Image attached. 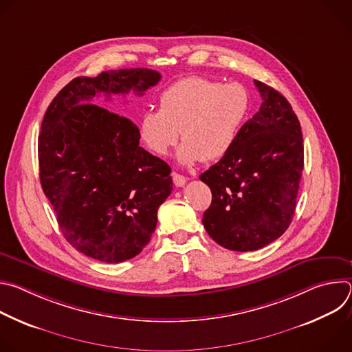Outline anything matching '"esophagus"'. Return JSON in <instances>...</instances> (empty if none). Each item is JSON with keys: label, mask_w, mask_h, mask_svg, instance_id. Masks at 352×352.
<instances>
[{"label": "esophagus", "mask_w": 352, "mask_h": 352, "mask_svg": "<svg viewBox=\"0 0 352 352\" xmlns=\"http://www.w3.org/2000/svg\"><path fill=\"white\" fill-rule=\"evenodd\" d=\"M173 181H174V185L178 188H181L186 184V178L178 173H173Z\"/></svg>", "instance_id": "esophagus-1"}]
</instances>
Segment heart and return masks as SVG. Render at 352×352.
Listing matches in <instances>:
<instances>
[{
	"label": "heart",
	"mask_w": 352,
	"mask_h": 352,
	"mask_svg": "<svg viewBox=\"0 0 352 352\" xmlns=\"http://www.w3.org/2000/svg\"><path fill=\"white\" fill-rule=\"evenodd\" d=\"M160 110L144 111L136 124L139 140L157 156H166L182 139L181 164L214 162L234 146L249 111V93L241 83H221L188 76L164 89Z\"/></svg>",
	"instance_id": "1"
}]
</instances>
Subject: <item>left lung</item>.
Listing matches in <instances>:
<instances>
[{
    "mask_svg": "<svg viewBox=\"0 0 352 352\" xmlns=\"http://www.w3.org/2000/svg\"><path fill=\"white\" fill-rule=\"evenodd\" d=\"M255 86L263 100L259 111L242 125L230 152L199 177L213 196L202 219L208 234L238 252L285 232L304 170L302 132L288 100L263 82Z\"/></svg>",
    "mask_w": 352,
    "mask_h": 352,
    "instance_id": "obj_1",
    "label": "left lung"
}]
</instances>
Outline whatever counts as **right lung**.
Instances as JSON below:
<instances>
[{"mask_svg":"<svg viewBox=\"0 0 352 352\" xmlns=\"http://www.w3.org/2000/svg\"><path fill=\"white\" fill-rule=\"evenodd\" d=\"M160 79L146 68L79 76L44 114L41 188L65 239L91 259L121 263L140 254L173 189L170 166L139 146L136 125L93 103L98 96H143Z\"/></svg>","mask_w":352,"mask_h":352,"instance_id":"add662e5","label":"right lung"}]
</instances>
